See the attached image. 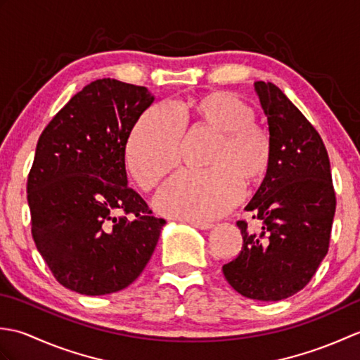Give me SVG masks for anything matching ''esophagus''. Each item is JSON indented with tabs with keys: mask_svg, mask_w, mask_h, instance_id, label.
<instances>
[{
	"mask_svg": "<svg viewBox=\"0 0 360 360\" xmlns=\"http://www.w3.org/2000/svg\"><path fill=\"white\" fill-rule=\"evenodd\" d=\"M181 221H184V223L193 226L196 229H201V231H207V229L212 227L210 223H204V221H192V219H181Z\"/></svg>",
	"mask_w": 360,
	"mask_h": 360,
	"instance_id": "34e87169",
	"label": "esophagus"
}]
</instances>
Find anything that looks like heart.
Segmentation results:
<instances>
[{"instance_id":"obj_1","label":"heart","mask_w":360,"mask_h":360,"mask_svg":"<svg viewBox=\"0 0 360 360\" xmlns=\"http://www.w3.org/2000/svg\"><path fill=\"white\" fill-rule=\"evenodd\" d=\"M255 120V110L231 93L190 98L174 111L167 105H153L128 136L127 167L137 184L151 190L178 165L186 128L217 134L205 159L209 170L173 176L155 205L164 215L179 219L219 218L240 201L243 186L262 184L271 168L272 139Z\"/></svg>"}]
</instances>
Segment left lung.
Returning a JSON list of instances; mask_svg holds the SVG:
<instances>
[{"label":"left lung","instance_id":"left-lung-1","mask_svg":"<svg viewBox=\"0 0 360 360\" xmlns=\"http://www.w3.org/2000/svg\"><path fill=\"white\" fill-rule=\"evenodd\" d=\"M255 91L274 145L269 172L246 207L262 231L250 233L246 221H236L243 248L223 274L241 295L277 302L307 286L325 258L335 193L317 129L274 83L255 82Z\"/></svg>","mask_w":360,"mask_h":360}]
</instances>
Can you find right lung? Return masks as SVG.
<instances>
[{"instance_id":"right-lung-1","label":"right lung","mask_w":360,"mask_h":360,"mask_svg":"<svg viewBox=\"0 0 360 360\" xmlns=\"http://www.w3.org/2000/svg\"><path fill=\"white\" fill-rule=\"evenodd\" d=\"M155 102L145 86L114 79L75 94L37 143L27 176L30 231L56 280L105 295L139 277L165 219L127 186L125 145Z\"/></svg>"}]
</instances>
